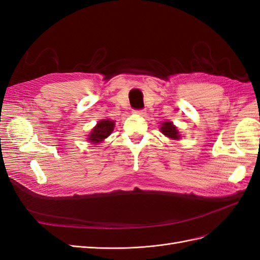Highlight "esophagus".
I'll return each mask as SVG.
<instances>
[{
    "instance_id": "34e87169",
    "label": "esophagus",
    "mask_w": 260,
    "mask_h": 260,
    "mask_svg": "<svg viewBox=\"0 0 260 260\" xmlns=\"http://www.w3.org/2000/svg\"><path fill=\"white\" fill-rule=\"evenodd\" d=\"M133 113L138 114V115H144V114H146V111L145 110H134L133 111Z\"/></svg>"
}]
</instances>
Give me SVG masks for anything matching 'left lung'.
I'll return each mask as SVG.
<instances>
[{
  "label": "left lung",
  "mask_w": 260,
  "mask_h": 260,
  "mask_svg": "<svg viewBox=\"0 0 260 260\" xmlns=\"http://www.w3.org/2000/svg\"><path fill=\"white\" fill-rule=\"evenodd\" d=\"M161 132L165 134L166 136L170 137V138H174V139H179L180 138V135H179V131H177V128L175 127V126L173 125V123L171 122H165L162 123V126H161Z\"/></svg>",
  "instance_id": "obj_1"
}]
</instances>
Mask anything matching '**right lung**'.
<instances>
[{
    "mask_svg": "<svg viewBox=\"0 0 260 260\" xmlns=\"http://www.w3.org/2000/svg\"><path fill=\"white\" fill-rule=\"evenodd\" d=\"M114 128V122L109 121V120H103L100 121L97 126L92 129V132L89 135L88 139L90 140V143H100L103 139L110 136L111 133H112Z\"/></svg>",
    "mask_w": 260,
    "mask_h": 260,
    "instance_id": "obj_1",
    "label": "right lung"
}]
</instances>
